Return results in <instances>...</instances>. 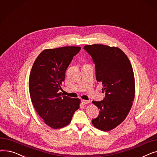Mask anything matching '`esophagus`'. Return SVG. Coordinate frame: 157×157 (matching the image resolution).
I'll use <instances>...</instances> for the list:
<instances>
[{"label": "esophagus", "instance_id": "1", "mask_svg": "<svg viewBox=\"0 0 157 157\" xmlns=\"http://www.w3.org/2000/svg\"><path fill=\"white\" fill-rule=\"evenodd\" d=\"M81 102H82V104H87L90 103V101H86V100H82Z\"/></svg>", "mask_w": 157, "mask_h": 157}]
</instances>
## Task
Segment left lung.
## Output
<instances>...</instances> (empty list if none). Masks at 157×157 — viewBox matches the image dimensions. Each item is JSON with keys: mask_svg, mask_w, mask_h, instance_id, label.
<instances>
[{"mask_svg": "<svg viewBox=\"0 0 157 157\" xmlns=\"http://www.w3.org/2000/svg\"><path fill=\"white\" fill-rule=\"evenodd\" d=\"M84 49L92 57L96 79L105 92L101 101H92L100 109L93 125L102 131L116 128L126 118L135 97L134 71L127 56L117 47L103 44L86 45Z\"/></svg>", "mask_w": 157, "mask_h": 157, "instance_id": "obj_1", "label": "left lung"}]
</instances>
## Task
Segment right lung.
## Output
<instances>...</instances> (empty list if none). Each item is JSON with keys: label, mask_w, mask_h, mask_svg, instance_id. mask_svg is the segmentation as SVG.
I'll return each mask as SVG.
<instances>
[{"label": "right lung", "mask_w": 157, "mask_h": 157, "mask_svg": "<svg viewBox=\"0 0 157 157\" xmlns=\"http://www.w3.org/2000/svg\"><path fill=\"white\" fill-rule=\"evenodd\" d=\"M80 49L78 46L44 49L32 67L29 88L32 104L46 124L54 129L69 125L79 108V98L62 96L59 91L66 70Z\"/></svg>", "instance_id": "obj_1"}]
</instances>
